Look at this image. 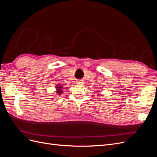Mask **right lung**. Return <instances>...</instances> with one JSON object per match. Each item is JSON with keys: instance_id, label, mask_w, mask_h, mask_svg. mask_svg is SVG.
I'll list each match as a JSON object with an SVG mask.
<instances>
[{"instance_id": "add662e5", "label": "right lung", "mask_w": 157, "mask_h": 157, "mask_svg": "<svg viewBox=\"0 0 157 157\" xmlns=\"http://www.w3.org/2000/svg\"><path fill=\"white\" fill-rule=\"evenodd\" d=\"M56 88H57V90H58V91H57V92H58V94H61V93L63 92V91H62V90H61V89L63 88H62V86H61V85H59V86H57Z\"/></svg>"}]
</instances>
